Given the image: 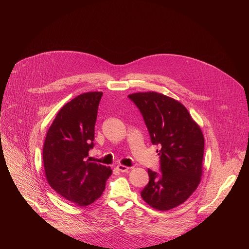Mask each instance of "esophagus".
<instances>
[{"instance_id":"obj_1","label":"esophagus","mask_w":249,"mask_h":249,"mask_svg":"<svg viewBox=\"0 0 249 249\" xmlns=\"http://www.w3.org/2000/svg\"><path fill=\"white\" fill-rule=\"evenodd\" d=\"M116 168H117L119 171H121V172H126L130 167H129V166H126V165H123V164H118V165L116 166Z\"/></svg>"}]
</instances>
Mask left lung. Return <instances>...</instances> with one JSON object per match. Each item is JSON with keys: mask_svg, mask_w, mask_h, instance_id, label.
I'll list each match as a JSON object with an SVG mask.
<instances>
[{"mask_svg": "<svg viewBox=\"0 0 249 249\" xmlns=\"http://www.w3.org/2000/svg\"><path fill=\"white\" fill-rule=\"evenodd\" d=\"M143 115L153 145H159L160 172L148 169L150 181L141 196L154 209L167 211L184 203L202 175L204 137L184 105L164 94H129Z\"/></svg>", "mask_w": 249, "mask_h": 249, "instance_id": "8db88e82", "label": "left lung"}]
</instances>
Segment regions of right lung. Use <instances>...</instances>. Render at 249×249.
Listing matches in <instances>:
<instances>
[{"instance_id": "obj_1", "label": "right lung", "mask_w": 249, "mask_h": 249, "mask_svg": "<svg viewBox=\"0 0 249 249\" xmlns=\"http://www.w3.org/2000/svg\"><path fill=\"white\" fill-rule=\"evenodd\" d=\"M102 92H86L66 103L51 124L43 146V163L49 185L80 207L97 200L111 175L109 166L91 162L94 125Z\"/></svg>"}]
</instances>
